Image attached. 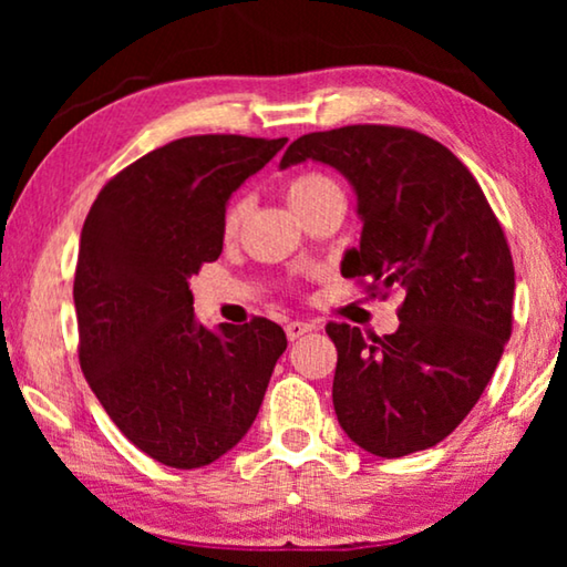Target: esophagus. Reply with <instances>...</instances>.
<instances>
[{
    "instance_id": "esophagus-1",
    "label": "esophagus",
    "mask_w": 567,
    "mask_h": 567,
    "mask_svg": "<svg viewBox=\"0 0 567 567\" xmlns=\"http://www.w3.org/2000/svg\"><path fill=\"white\" fill-rule=\"evenodd\" d=\"M312 330H317V324H315V322H301V320H293V322L286 324V336H289V340H299V338H305L307 332H312Z\"/></svg>"
}]
</instances>
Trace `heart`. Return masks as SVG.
Returning <instances> with one entry per match:
<instances>
[{"instance_id":"1","label":"heart","mask_w":567,"mask_h":567,"mask_svg":"<svg viewBox=\"0 0 567 567\" xmlns=\"http://www.w3.org/2000/svg\"><path fill=\"white\" fill-rule=\"evenodd\" d=\"M330 188H338V183L332 181V177L322 175V173H305L299 177H293L291 185H289V200L291 206L293 204H301V200L312 198L317 196V193L322 190H330ZM245 214V206L243 204H235L229 208L227 214V221H224V227H227V231H235L239 227V219H243Z\"/></svg>"}]
</instances>
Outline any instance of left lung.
<instances>
[{"label": "left lung", "mask_w": 567, "mask_h": 567, "mask_svg": "<svg viewBox=\"0 0 567 567\" xmlns=\"http://www.w3.org/2000/svg\"><path fill=\"white\" fill-rule=\"evenodd\" d=\"M307 159L338 169L355 193L363 229L340 274L405 297L392 336L328 324L340 429L384 460L436 446L475 408L511 338L516 281L501 224L470 169L417 131H317L278 167Z\"/></svg>", "instance_id": "left-lung-1"}]
</instances>
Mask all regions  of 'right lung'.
I'll list each match as a JSON object with an SVG mask.
<instances>
[{
    "instance_id": "1",
    "label": "right lung",
    "mask_w": 567,
    "mask_h": 567,
    "mask_svg": "<svg viewBox=\"0 0 567 567\" xmlns=\"http://www.w3.org/2000/svg\"><path fill=\"white\" fill-rule=\"evenodd\" d=\"M286 138L185 136L100 190L74 276L80 363L131 444L167 467H206L258 415L286 332L266 317L208 330L190 276L224 245L227 204Z\"/></svg>"
}]
</instances>
